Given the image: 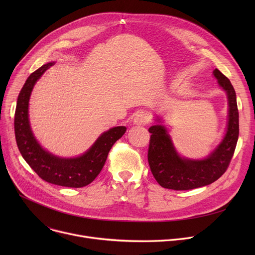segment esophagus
<instances>
[{"label": "esophagus", "mask_w": 255, "mask_h": 255, "mask_svg": "<svg viewBox=\"0 0 255 255\" xmlns=\"http://www.w3.org/2000/svg\"><path fill=\"white\" fill-rule=\"evenodd\" d=\"M149 123V117L144 113H138L135 115L134 120H133V124L137 125V126H142L146 125Z\"/></svg>", "instance_id": "obj_1"}]
</instances>
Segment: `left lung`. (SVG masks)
<instances>
[{"mask_svg":"<svg viewBox=\"0 0 255 255\" xmlns=\"http://www.w3.org/2000/svg\"><path fill=\"white\" fill-rule=\"evenodd\" d=\"M227 95L229 122L222 141L207 158L202 160L181 157L172 144L164 126L154 125L151 133L148 161L154 178L163 188L190 190L218 180L229 167L239 137V111L236 92L230 79L218 69L213 71Z\"/></svg>","mask_w":255,"mask_h":255,"instance_id":"1","label":"left lung"}]
</instances>
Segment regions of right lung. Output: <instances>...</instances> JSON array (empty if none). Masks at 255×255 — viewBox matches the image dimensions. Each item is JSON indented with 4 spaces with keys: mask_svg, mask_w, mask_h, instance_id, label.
<instances>
[{
    "mask_svg": "<svg viewBox=\"0 0 255 255\" xmlns=\"http://www.w3.org/2000/svg\"><path fill=\"white\" fill-rule=\"evenodd\" d=\"M55 64L47 63L34 71L20 90L14 116V132L18 150L31 168L42 180L64 187L80 188L99 175L114 143L124 135L125 126L105 131L82 156L61 158L42 149L33 135L29 122V100L37 80Z\"/></svg>",
    "mask_w": 255,
    "mask_h": 255,
    "instance_id": "add662e5",
    "label": "right lung"
}]
</instances>
